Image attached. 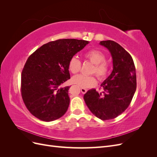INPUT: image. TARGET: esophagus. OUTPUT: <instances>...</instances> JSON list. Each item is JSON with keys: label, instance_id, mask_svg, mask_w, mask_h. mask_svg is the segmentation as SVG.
<instances>
[{"label": "esophagus", "instance_id": "esophagus-1", "mask_svg": "<svg viewBox=\"0 0 157 157\" xmlns=\"http://www.w3.org/2000/svg\"><path fill=\"white\" fill-rule=\"evenodd\" d=\"M80 90H81V92L82 94H85L87 92V90L86 88H80Z\"/></svg>", "mask_w": 157, "mask_h": 157}]
</instances>
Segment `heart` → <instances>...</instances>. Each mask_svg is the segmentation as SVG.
Instances as JSON below:
<instances>
[{
    "mask_svg": "<svg viewBox=\"0 0 157 157\" xmlns=\"http://www.w3.org/2000/svg\"><path fill=\"white\" fill-rule=\"evenodd\" d=\"M84 57L95 64L92 73H95L99 79L105 78L109 71V66L105 61V56L102 52L92 49L85 53ZM81 63L77 57H73L69 61V69L72 73L79 72ZM72 82L81 88H91L97 84V80L94 76H86L82 74L75 75L72 78Z\"/></svg>",
    "mask_w": 157,
    "mask_h": 157,
    "instance_id": "1",
    "label": "heart"
}]
</instances>
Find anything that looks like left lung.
Wrapping results in <instances>:
<instances>
[{
    "instance_id": "1",
    "label": "left lung",
    "mask_w": 157,
    "mask_h": 157,
    "mask_svg": "<svg viewBox=\"0 0 157 157\" xmlns=\"http://www.w3.org/2000/svg\"><path fill=\"white\" fill-rule=\"evenodd\" d=\"M99 44L110 52L113 69L101 84L103 93L89 90L84 99L95 116L107 121L120 115L130 104L136 90V67L130 54L116 42L103 40Z\"/></svg>"
}]
</instances>
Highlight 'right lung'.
Here are the masks:
<instances>
[{
    "label": "right lung",
    "instance_id": "right-lung-1",
    "mask_svg": "<svg viewBox=\"0 0 157 157\" xmlns=\"http://www.w3.org/2000/svg\"><path fill=\"white\" fill-rule=\"evenodd\" d=\"M88 43L84 40L59 39L42 45L28 58L21 73V92L33 116L50 122L67 111L70 87L60 85L70 78V59Z\"/></svg>",
    "mask_w": 157,
    "mask_h": 157
}]
</instances>
